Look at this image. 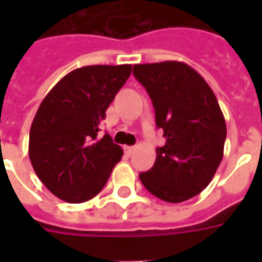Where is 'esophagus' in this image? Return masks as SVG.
<instances>
[{"label": "esophagus", "mask_w": 262, "mask_h": 262, "mask_svg": "<svg viewBox=\"0 0 262 262\" xmlns=\"http://www.w3.org/2000/svg\"><path fill=\"white\" fill-rule=\"evenodd\" d=\"M125 151L127 156H132V154H133V151H135V147H133V146H126Z\"/></svg>", "instance_id": "esophagus-1"}]
</instances>
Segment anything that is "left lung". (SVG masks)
Instances as JSON below:
<instances>
[{"instance_id":"8db88e82","label":"left lung","mask_w":262,"mask_h":262,"mask_svg":"<svg viewBox=\"0 0 262 262\" xmlns=\"http://www.w3.org/2000/svg\"><path fill=\"white\" fill-rule=\"evenodd\" d=\"M133 74L151 98L165 137L154 165L139 178L165 202L188 201L208 187L223 159L226 122L219 102L201 74L181 61L135 64Z\"/></svg>"}]
</instances>
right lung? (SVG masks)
I'll return each instance as SVG.
<instances>
[{
    "label": "right lung",
    "mask_w": 262,
    "mask_h": 262,
    "mask_svg": "<svg viewBox=\"0 0 262 262\" xmlns=\"http://www.w3.org/2000/svg\"><path fill=\"white\" fill-rule=\"evenodd\" d=\"M132 73L130 64L85 66L64 75L37 109L29 133L32 167L50 192L70 203L105 187L123 150L99 123Z\"/></svg>",
    "instance_id": "1"
}]
</instances>
